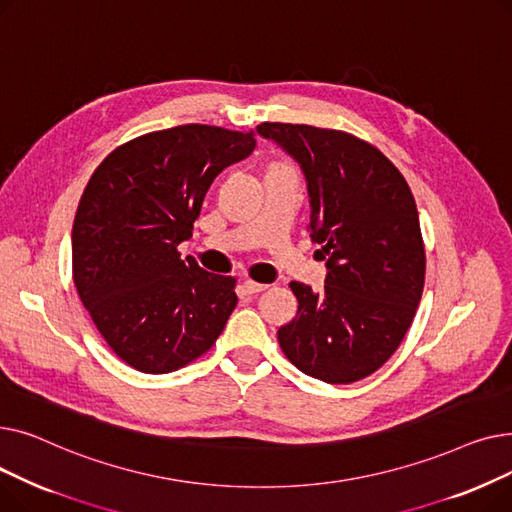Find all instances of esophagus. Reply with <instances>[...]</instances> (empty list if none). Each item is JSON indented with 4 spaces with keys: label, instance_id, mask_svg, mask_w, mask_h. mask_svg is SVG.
<instances>
[{
    "label": "esophagus",
    "instance_id": "obj_1",
    "mask_svg": "<svg viewBox=\"0 0 512 512\" xmlns=\"http://www.w3.org/2000/svg\"><path fill=\"white\" fill-rule=\"evenodd\" d=\"M245 292L249 294H257V292H263L267 288V284H261V282H253V280H245Z\"/></svg>",
    "mask_w": 512,
    "mask_h": 512
}]
</instances>
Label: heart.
<instances>
[{"label":"heart","mask_w":512,"mask_h":512,"mask_svg":"<svg viewBox=\"0 0 512 512\" xmlns=\"http://www.w3.org/2000/svg\"><path fill=\"white\" fill-rule=\"evenodd\" d=\"M276 166H284V164H280V161H276V164H272L270 168H276Z\"/></svg>","instance_id":"obj_1"}]
</instances>
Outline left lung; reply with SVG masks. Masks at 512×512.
Wrapping results in <instances>:
<instances>
[{
    "instance_id": "left-lung-1",
    "label": "left lung",
    "mask_w": 512,
    "mask_h": 512,
    "mask_svg": "<svg viewBox=\"0 0 512 512\" xmlns=\"http://www.w3.org/2000/svg\"><path fill=\"white\" fill-rule=\"evenodd\" d=\"M257 132L301 164L309 232L328 267L321 292L290 282L299 311L278 342L311 378L359 382L394 355L421 301L425 249L411 188L355 134L282 122H263Z\"/></svg>"
}]
</instances>
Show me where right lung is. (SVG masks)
<instances>
[{
    "mask_svg": "<svg viewBox=\"0 0 512 512\" xmlns=\"http://www.w3.org/2000/svg\"><path fill=\"white\" fill-rule=\"evenodd\" d=\"M255 149V132L184 124L116 147L93 172L72 226L78 297L112 351L143 373L199 359L234 311L236 278L178 245L213 178Z\"/></svg>",
    "mask_w": 512,
    "mask_h": 512,
    "instance_id": "obj_1",
    "label": "right lung"
}]
</instances>
